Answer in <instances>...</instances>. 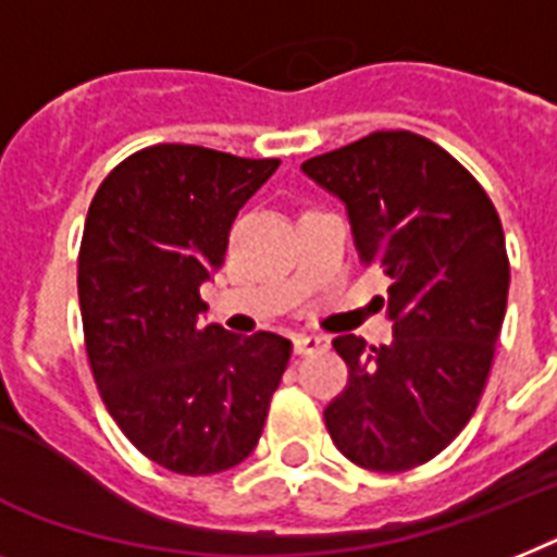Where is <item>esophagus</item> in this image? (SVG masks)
I'll list each match as a JSON object with an SVG mask.
<instances>
[{
    "mask_svg": "<svg viewBox=\"0 0 557 557\" xmlns=\"http://www.w3.org/2000/svg\"><path fill=\"white\" fill-rule=\"evenodd\" d=\"M327 338L324 335H310V333H298L293 338V350L298 356H310V352H319V350H327Z\"/></svg>",
    "mask_w": 557,
    "mask_h": 557,
    "instance_id": "1",
    "label": "esophagus"
}]
</instances>
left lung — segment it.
<instances>
[{
	"label": "left lung",
	"instance_id": "1",
	"mask_svg": "<svg viewBox=\"0 0 557 557\" xmlns=\"http://www.w3.org/2000/svg\"><path fill=\"white\" fill-rule=\"evenodd\" d=\"M301 170L344 201L361 264L393 282V342H333L350 381L324 424L358 467L412 470L461 433L486 387L509 293L504 227L470 170L410 131H375Z\"/></svg>",
	"mask_w": 557,
	"mask_h": 557
}]
</instances>
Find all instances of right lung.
I'll list each match as a JSON object with an SVG mask.
<instances>
[{
  "label": "right lung",
  "mask_w": 557,
  "mask_h": 557,
  "mask_svg": "<svg viewBox=\"0 0 557 557\" xmlns=\"http://www.w3.org/2000/svg\"><path fill=\"white\" fill-rule=\"evenodd\" d=\"M278 159L199 145L127 156L96 190L79 247L87 361L133 447L178 475H213L256 449L293 344L199 327V287Z\"/></svg>",
  "instance_id": "add662e5"
}]
</instances>
